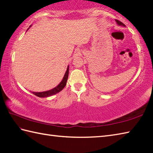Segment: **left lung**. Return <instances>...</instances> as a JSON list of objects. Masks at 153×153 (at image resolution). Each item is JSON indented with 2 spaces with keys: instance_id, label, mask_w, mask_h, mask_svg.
Segmentation results:
<instances>
[{
  "instance_id": "left-lung-1",
  "label": "left lung",
  "mask_w": 153,
  "mask_h": 153,
  "mask_svg": "<svg viewBox=\"0 0 153 153\" xmlns=\"http://www.w3.org/2000/svg\"><path fill=\"white\" fill-rule=\"evenodd\" d=\"M116 24H118V25H122V26H123V27H125L126 25L123 24L122 22H120V21H118V20H117V19H116Z\"/></svg>"
}]
</instances>
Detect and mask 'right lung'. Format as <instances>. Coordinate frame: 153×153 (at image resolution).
I'll return each instance as SVG.
<instances>
[{
    "mask_svg": "<svg viewBox=\"0 0 153 153\" xmlns=\"http://www.w3.org/2000/svg\"><path fill=\"white\" fill-rule=\"evenodd\" d=\"M31 25H30V27H31ZM68 74H69V66H68L66 71L64 74L62 80L61 81L60 83L58 84V85L56 87H55L54 88L52 89L46 91H43V92L31 91V93L34 94L35 95H36L39 97H41V98H45V97L53 96V95H55V94L59 93L60 91H61L64 88V87L66 86V82H67L68 77Z\"/></svg>",
    "mask_w": 153,
    "mask_h": 153,
    "instance_id": "obj_1",
    "label": "right lung"
}]
</instances>
